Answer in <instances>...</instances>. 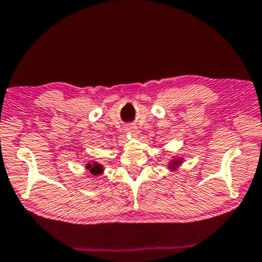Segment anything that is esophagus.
Segmentation results:
<instances>
[{"label": "esophagus", "mask_w": 262, "mask_h": 262, "mask_svg": "<svg viewBox=\"0 0 262 262\" xmlns=\"http://www.w3.org/2000/svg\"><path fill=\"white\" fill-rule=\"evenodd\" d=\"M126 130H127L128 133H132V134H135V133H136V128H135L134 126H129V127L126 128Z\"/></svg>", "instance_id": "34e87169"}]
</instances>
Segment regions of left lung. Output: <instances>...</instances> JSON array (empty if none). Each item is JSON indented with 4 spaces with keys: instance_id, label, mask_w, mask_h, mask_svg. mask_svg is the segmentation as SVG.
<instances>
[{
    "instance_id": "8db88e82",
    "label": "left lung",
    "mask_w": 262,
    "mask_h": 262,
    "mask_svg": "<svg viewBox=\"0 0 262 262\" xmlns=\"http://www.w3.org/2000/svg\"><path fill=\"white\" fill-rule=\"evenodd\" d=\"M178 161H176V162H172V164H171V165H170V167H174L176 165H178Z\"/></svg>"
}]
</instances>
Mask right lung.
<instances>
[{"label":"right lung","instance_id":"add662e5","mask_svg":"<svg viewBox=\"0 0 262 262\" xmlns=\"http://www.w3.org/2000/svg\"><path fill=\"white\" fill-rule=\"evenodd\" d=\"M86 168H89L91 173H94V174H99L100 172H101V166L99 165V164H95V165H91V164H88Z\"/></svg>","mask_w":262,"mask_h":262}]
</instances>
